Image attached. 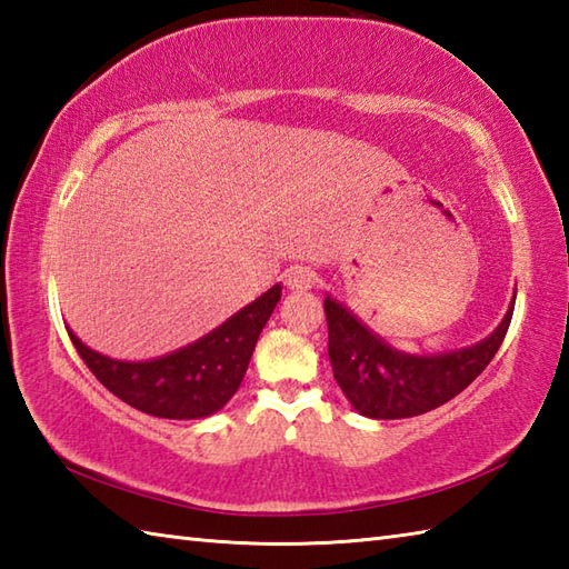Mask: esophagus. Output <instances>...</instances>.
<instances>
[{
    "instance_id": "1",
    "label": "esophagus",
    "mask_w": 569,
    "mask_h": 569,
    "mask_svg": "<svg viewBox=\"0 0 569 569\" xmlns=\"http://www.w3.org/2000/svg\"><path fill=\"white\" fill-rule=\"evenodd\" d=\"M318 281H320L318 271L308 269V266H296V269L286 273V283L291 291H308V288H316Z\"/></svg>"
}]
</instances>
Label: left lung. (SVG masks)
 <instances>
[{"label":"left lung","mask_w":569,"mask_h":569,"mask_svg":"<svg viewBox=\"0 0 569 569\" xmlns=\"http://www.w3.org/2000/svg\"><path fill=\"white\" fill-rule=\"evenodd\" d=\"M328 355L335 379L361 416L413 418L462 393L499 352L513 308L485 342L438 357H410L383 345L352 312L325 298Z\"/></svg>","instance_id":"left-lung-1"}]
</instances>
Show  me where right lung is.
Masks as SVG:
<instances>
[{
  "instance_id": "right-lung-1",
  "label": "right lung",
  "mask_w": 569,
  "mask_h": 569,
  "mask_svg": "<svg viewBox=\"0 0 569 569\" xmlns=\"http://www.w3.org/2000/svg\"><path fill=\"white\" fill-rule=\"evenodd\" d=\"M281 286H273L251 306L202 340L153 361H117L84 347L70 335L80 359L98 381L141 413L190 420L220 410L244 379L253 347L271 318Z\"/></svg>"
}]
</instances>
